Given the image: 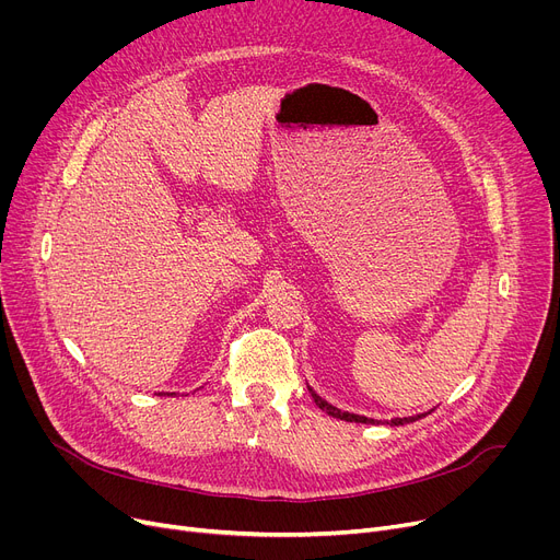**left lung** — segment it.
Masks as SVG:
<instances>
[{
	"instance_id": "8db88e82",
	"label": "left lung",
	"mask_w": 560,
	"mask_h": 560,
	"mask_svg": "<svg viewBox=\"0 0 560 560\" xmlns=\"http://www.w3.org/2000/svg\"><path fill=\"white\" fill-rule=\"evenodd\" d=\"M308 393H311V397L315 399V404H317L322 410H327V413L334 416V418H340V420H347V422H363V424H374V422H378V420H372V418H365V416L347 413V410H340V408L327 404L319 395H315L311 388H308ZM420 418H422V416H416V418H395V420H390V424H395V427H397V424H408V422H416V420H420Z\"/></svg>"
}]
</instances>
